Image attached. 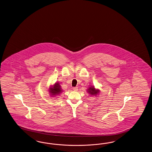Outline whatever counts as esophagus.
Returning <instances> with one entry per match:
<instances>
[{"label": "esophagus", "mask_w": 152, "mask_h": 152, "mask_svg": "<svg viewBox=\"0 0 152 152\" xmlns=\"http://www.w3.org/2000/svg\"><path fill=\"white\" fill-rule=\"evenodd\" d=\"M73 89L74 91H78V88H77V87H74L73 88Z\"/></svg>", "instance_id": "obj_1"}]
</instances>
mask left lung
<instances>
[{
	"instance_id": "left-lung-1",
	"label": "left lung",
	"mask_w": 152,
	"mask_h": 152,
	"mask_svg": "<svg viewBox=\"0 0 152 152\" xmlns=\"http://www.w3.org/2000/svg\"><path fill=\"white\" fill-rule=\"evenodd\" d=\"M89 94L91 96H97L99 94L100 91L98 89H96L94 86H90L86 90Z\"/></svg>"
}]
</instances>
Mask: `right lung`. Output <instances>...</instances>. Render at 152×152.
Returning <instances> with one entry per match:
<instances>
[{"instance_id": "add662e5", "label": "right lung", "mask_w": 152, "mask_h": 152, "mask_svg": "<svg viewBox=\"0 0 152 152\" xmlns=\"http://www.w3.org/2000/svg\"><path fill=\"white\" fill-rule=\"evenodd\" d=\"M49 93L51 97H56L59 96L63 92L61 86L59 83L56 82L53 85H51L49 88Z\"/></svg>"}]
</instances>
